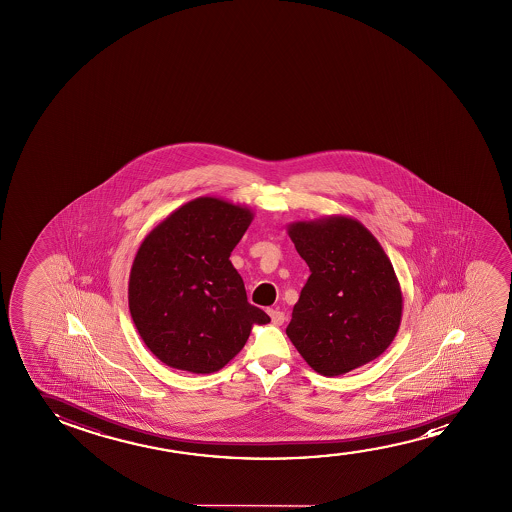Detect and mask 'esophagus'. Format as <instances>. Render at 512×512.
<instances>
[{
  "instance_id": "obj_1",
  "label": "esophagus",
  "mask_w": 512,
  "mask_h": 512,
  "mask_svg": "<svg viewBox=\"0 0 512 512\" xmlns=\"http://www.w3.org/2000/svg\"><path fill=\"white\" fill-rule=\"evenodd\" d=\"M267 313L271 316V322H273L274 325H283V322L287 320V316H285V313L280 311V309H269Z\"/></svg>"
}]
</instances>
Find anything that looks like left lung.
I'll list each match as a JSON object with an SVG mask.
<instances>
[{
  "mask_svg": "<svg viewBox=\"0 0 512 512\" xmlns=\"http://www.w3.org/2000/svg\"><path fill=\"white\" fill-rule=\"evenodd\" d=\"M309 266L287 336L313 371L334 378L385 353L402 320V292L383 246L344 215L287 227Z\"/></svg>",
  "mask_w": 512,
  "mask_h": 512,
  "instance_id": "obj_1",
  "label": "left lung"
}]
</instances>
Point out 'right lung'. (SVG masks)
Instances as JSON below:
<instances>
[{"instance_id": "obj_1", "label": "right lung", "mask_w": 512, "mask_h": 512, "mask_svg": "<svg viewBox=\"0 0 512 512\" xmlns=\"http://www.w3.org/2000/svg\"><path fill=\"white\" fill-rule=\"evenodd\" d=\"M253 211L220 197L176 208L141 241L129 274V311L148 350L178 371L211 374L271 318L246 299L231 252Z\"/></svg>"}]
</instances>
